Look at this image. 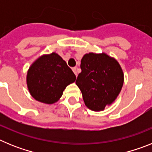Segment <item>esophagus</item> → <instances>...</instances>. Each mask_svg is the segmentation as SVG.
I'll return each instance as SVG.
<instances>
[{
	"mask_svg": "<svg viewBox=\"0 0 152 152\" xmlns=\"http://www.w3.org/2000/svg\"><path fill=\"white\" fill-rule=\"evenodd\" d=\"M72 71H73L74 73H75V75H76V77H77V68H72Z\"/></svg>",
	"mask_w": 152,
	"mask_h": 152,
	"instance_id": "1",
	"label": "esophagus"
}]
</instances>
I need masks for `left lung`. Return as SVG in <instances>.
I'll list each match as a JSON object with an SVG mask.
<instances>
[{
    "label": "left lung",
    "instance_id": "8db88e82",
    "mask_svg": "<svg viewBox=\"0 0 152 152\" xmlns=\"http://www.w3.org/2000/svg\"><path fill=\"white\" fill-rule=\"evenodd\" d=\"M80 69L75 83L86 107L103 111L116 100L123 88L124 74L120 64L105 52H89L81 58Z\"/></svg>",
    "mask_w": 152,
    "mask_h": 152
}]
</instances>
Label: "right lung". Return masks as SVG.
Listing matches in <instances>:
<instances>
[{"instance_id":"1","label":"right lung","mask_w":152,"mask_h":152,"mask_svg":"<svg viewBox=\"0 0 152 152\" xmlns=\"http://www.w3.org/2000/svg\"><path fill=\"white\" fill-rule=\"evenodd\" d=\"M75 80L76 76L72 69L56 52L39 56L31 64L26 74L30 95L45 104L56 103L67 86Z\"/></svg>"}]
</instances>
